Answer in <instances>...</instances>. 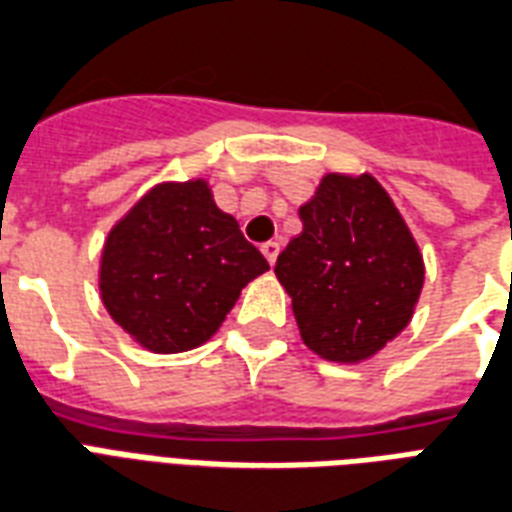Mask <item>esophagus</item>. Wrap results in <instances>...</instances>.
I'll return each mask as SVG.
<instances>
[{"label":"esophagus","mask_w":512,"mask_h":512,"mask_svg":"<svg viewBox=\"0 0 512 512\" xmlns=\"http://www.w3.org/2000/svg\"><path fill=\"white\" fill-rule=\"evenodd\" d=\"M261 253H264V259L270 261V264H275V259H278V253H280V242L275 240L264 242V245H261Z\"/></svg>","instance_id":"esophagus-1"}]
</instances>
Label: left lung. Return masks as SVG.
Masks as SVG:
<instances>
[{
  "instance_id": "8db88e82",
  "label": "left lung",
  "mask_w": 512,
  "mask_h": 512,
  "mask_svg": "<svg viewBox=\"0 0 512 512\" xmlns=\"http://www.w3.org/2000/svg\"><path fill=\"white\" fill-rule=\"evenodd\" d=\"M302 234L278 256L275 275L313 353L359 364L413 318L424 256L386 188L370 172L321 178L299 207Z\"/></svg>"
}]
</instances>
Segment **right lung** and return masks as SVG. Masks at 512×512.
Here are the masks:
<instances>
[{
    "mask_svg": "<svg viewBox=\"0 0 512 512\" xmlns=\"http://www.w3.org/2000/svg\"><path fill=\"white\" fill-rule=\"evenodd\" d=\"M270 270L207 180L159 183L110 229L99 294L115 324L153 353L207 343L240 291Z\"/></svg>",
    "mask_w": 512,
    "mask_h": 512,
    "instance_id": "right-lung-1",
    "label": "right lung"
}]
</instances>
